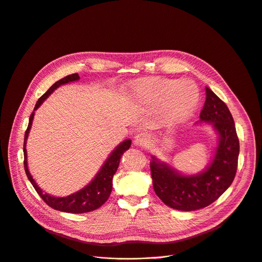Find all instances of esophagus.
<instances>
[{
    "label": "esophagus",
    "mask_w": 262,
    "mask_h": 262,
    "mask_svg": "<svg viewBox=\"0 0 262 262\" xmlns=\"http://www.w3.org/2000/svg\"><path fill=\"white\" fill-rule=\"evenodd\" d=\"M149 143V138L146 134L144 133H141V134H138L136 137H135V140H134V144L136 146H139V147H146Z\"/></svg>",
    "instance_id": "esophagus-1"
}]
</instances>
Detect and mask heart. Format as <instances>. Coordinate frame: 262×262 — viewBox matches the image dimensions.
Wrapping results in <instances>:
<instances>
[{"label":"heart","mask_w":262,"mask_h":262,"mask_svg":"<svg viewBox=\"0 0 262 262\" xmlns=\"http://www.w3.org/2000/svg\"><path fill=\"white\" fill-rule=\"evenodd\" d=\"M127 94L136 104L146 110H163V122L169 126L190 118L200 100L198 87L189 80L144 79L132 83Z\"/></svg>","instance_id":"1"}]
</instances>
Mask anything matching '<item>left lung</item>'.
<instances>
[{
  "mask_svg": "<svg viewBox=\"0 0 262 262\" xmlns=\"http://www.w3.org/2000/svg\"><path fill=\"white\" fill-rule=\"evenodd\" d=\"M198 123H210L217 135L213 158L200 173L186 175L151 156L154 189L169 207L193 211L214 202L231 185L239 155V141L229 108L208 87Z\"/></svg>",
  "mask_w": 262,
  "mask_h": 262,
  "instance_id": "8db88e82",
  "label": "left lung"
}]
</instances>
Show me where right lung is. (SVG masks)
<instances>
[{
    "mask_svg": "<svg viewBox=\"0 0 262 262\" xmlns=\"http://www.w3.org/2000/svg\"><path fill=\"white\" fill-rule=\"evenodd\" d=\"M80 80V76L78 73L69 74V76L63 78L62 80H59L56 82L38 100H37L33 113L30 116L28 128L25 133V141H24V165H25V171L27 174L28 179L34 186L36 192L42 198V200L52 208L64 211V212H70V213H83V212H89L92 210H95L99 208L110 197L112 192V186H113V176L116 173L120 159L122 155L128 150L132 140L126 139L123 142H121L117 147L111 152L108 158L105 160L99 171L96 173L95 177L89 182L86 186L76 193L70 194L66 197H55L48 193H45L33 179L29 168H28V162H27V139L29 137V133L33 123L35 111L38 108L43 101L61 85H65L68 83L77 82Z\"/></svg>",
    "mask_w": 262,
    "mask_h": 262,
    "instance_id": "obj_1",
    "label": "right lung"
}]
</instances>
